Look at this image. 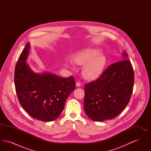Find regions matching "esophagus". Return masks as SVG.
<instances>
[{
  "mask_svg": "<svg viewBox=\"0 0 151 151\" xmlns=\"http://www.w3.org/2000/svg\"><path fill=\"white\" fill-rule=\"evenodd\" d=\"M76 86H78V87L81 86V83H80V82H79V81H78V82L76 83Z\"/></svg>",
  "mask_w": 151,
  "mask_h": 151,
  "instance_id": "34e87169",
  "label": "esophagus"
}]
</instances>
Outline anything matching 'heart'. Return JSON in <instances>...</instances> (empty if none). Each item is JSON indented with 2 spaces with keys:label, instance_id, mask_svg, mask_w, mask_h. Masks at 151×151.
Segmentation results:
<instances>
[{
  "label": "heart",
  "instance_id": "obj_1",
  "mask_svg": "<svg viewBox=\"0 0 151 151\" xmlns=\"http://www.w3.org/2000/svg\"><path fill=\"white\" fill-rule=\"evenodd\" d=\"M75 64L83 65V75L88 80H94L100 78L104 72L106 59L101 50L97 48H89L82 51L73 57ZM66 65L72 67L71 62L66 60Z\"/></svg>",
  "mask_w": 151,
  "mask_h": 151
}]
</instances>
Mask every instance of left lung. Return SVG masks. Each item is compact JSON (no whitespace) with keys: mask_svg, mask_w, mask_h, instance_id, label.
<instances>
[{"mask_svg":"<svg viewBox=\"0 0 151 151\" xmlns=\"http://www.w3.org/2000/svg\"><path fill=\"white\" fill-rule=\"evenodd\" d=\"M109 65L96 81L84 86V111L96 122L111 119L119 115L129 102L132 93L134 73L127 54Z\"/></svg>","mask_w":151,"mask_h":151,"instance_id":"left-lung-1","label":"left lung"}]
</instances>
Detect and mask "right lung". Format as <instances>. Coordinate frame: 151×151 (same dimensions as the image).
Returning a JSON list of instances; mask_svg holds the SVG:
<instances>
[{"label":"right lung","instance_id":"add662e5","mask_svg":"<svg viewBox=\"0 0 151 151\" xmlns=\"http://www.w3.org/2000/svg\"><path fill=\"white\" fill-rule=\"evenodd\" d=\"M29 50L28 42L16 65V94L22 107L32 117L43 122L52 121L60 115L67 97L75 90V79L48 72H34L26 62Z\"/></svg>","mask_w":151,"mask_h":151}]
</instances>
